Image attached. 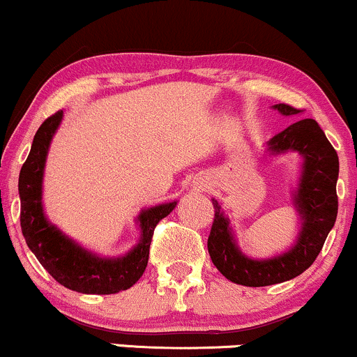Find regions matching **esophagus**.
Segmentation results:
<instances>
[{
	"label": "esophagus",
	"instance_id": "1",
	"mask_svg": "<svg viewBox=\"0 0 357 357\" xmlns=\"http://www.w3.org/2000/svg\"><path fill=\"white\" fill-rule=\"evenodd\" d=\"M195 188H202V184H199V183H195Z\"/></svg>",
	"mask_w": 357,
	"mask_h": 357
}]
</instances>
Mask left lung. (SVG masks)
Wrapping results in <instances>:
<instances>
[{"mask_svg":"<svg viewBox=\"0 0 357 357\" xmlns=\"http://www.w3.org/2000/svg\"><path fill=\"white\" fill-rule=\"evenodd\" d=\"M273 109L282 116L297 119V122L270 139L265 153L270 158L289 153L301 155V174L297 188L292 191L301 228L289 250L270 258H252L240 250L230 218L213 198L215 221L208 238V252L215 267L238 285L265 287L301 275L321 253L337 218V153L314 119H298L302 110L287 104H277Z\"/></svg>","mask_w":357,"mask_h":357,"instance_id":"8db88e82","label":"left lung"}]
</instances>
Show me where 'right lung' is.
I'll return each mask as SVG.
<instances>
[{"mask_svg":"<svg viewBox=\"0 0 357 357\" xmlns=\"http://www.w3.org/2000/svg\"><path fill=\"white\" fill-rule=\"evenodd\" d=\"M63 110L40 126L30 154L20 171L18 192L22 202V231L28 248L59 284L80 294L109 296L130 289L142 277L149 260L155 225L174 210L178 202L144 208L137 215L141 236L126 255L100 257L65 235L47 218L43 210V174L52 139L59 130Z\"/></svg>","mask_w":357,"mask_h":357,"instance_id":"obj_1","label":"right lung"}]
</instances>
